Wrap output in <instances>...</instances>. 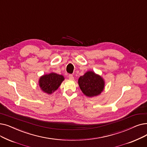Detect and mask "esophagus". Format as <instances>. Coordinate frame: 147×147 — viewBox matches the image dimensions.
<instances>
[{
    "instance_id": "34e87169",
    "label": "esophagus",
    "mask_w": 147,
    "mask_h": 147,
    "mask_svg": "<svg viewBox=\"0 0 147 147\" xmlns=\"http://www.w3.org/2000/svg\"><path fill=\"white\" fill-rule=\"evenodd\" d=\"M68 78L69 79H71V80L74 79V77H73V76L72 74H69L68 75Z\"/></svg>"
}]
</instances>
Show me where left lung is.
Returning <instances> with one entry per match:
<instances>
[{"mask_svg":"<svg viewBox=\"0 0 147 147\" xmlns=\"http://www.w3.org/2000/svg\"><path fill=\"white\" fill-rule=\"evenodd\" d=\"M80 88L88 97H94L103 91L105 82L101 76L92 71H88L80 76L78 80Z\"/></svg>","mask_w":147,"mask_h":147,"instance_id":"obj_1","label":"left lung"}]
</instances>
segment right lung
<instances>
[{"instance_id": "obj_1", "label": "right lung", "mask_w": 147, "mask_h": 147, "mask_svg": "<svg viewBox=\"0 0 147 147\" xmlns=\"http://www.w3.org/2000/svg\"><path fill=\"white\" fill-rule=\"evenodd\" d=\"M64 78L62 75L52 73L41 76L39 85L44 92L50 94L59 88Z\"/></svg>"}]
</instances>
